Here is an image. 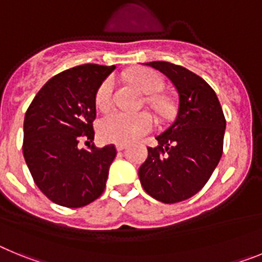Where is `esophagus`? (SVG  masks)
<instances>
[{"mask_svg":"<svg viewBox=\"0 0 262 262\" xmlns=\"http://www.w3.org/2000/svg\"><path fill=\"white\" fill-rule=\"evenodd\" d=\"M115 147H117L118 151H123L124 148H126V144H124V143H118V144L115 145Z\"/></svg>","mask_w":262,"mask_h":262,"instance_id":"34e87169","label":"esophagus"}]
</instances>
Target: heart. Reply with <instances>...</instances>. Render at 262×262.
<instances>
[{"instance_id":"obj_1","label":"heart","mask_w":262,"mask_h":262,"mask_svg":"<svg viewBox=\"0 0 262 262\" xmlns=\"http://www.w3.org/2000/svg\"><path fill=\"white\" fill-rule=\"evenodd\" d=\"M128 78L143 93L152 94L148 101L155 108L161 113L168 111V101L164 97L156 94L163 86V80L156 72L152 69L139 68L131 72ZM113 97H114V81L113 78H106L97 89V107L99 110H107L113 103ZM154 126V117L147 111L131 114V113L115 110L101 119L98 124V133L105 142L129 143L149 133Z\"/></svg>"}]
</instances>
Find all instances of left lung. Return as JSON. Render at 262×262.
Returning <instances> with one entry per match:
<instances>
[{"mask_svg":"<svg viewBox=\"0 0 262 262\" xmlns=\"http://www.w3.org/2000/svg\"><path fill=\"white\" fill-rule=\"evenodd\" d=\"M172 81L178 111L170 127L156 136L139 168L145 191L164 203H177L196 194L209 181L223 154L226 119L216 94L202 77L166 61L147 62Z\"/></svg>","mask_w":262,"mask_h":262,"instance_id":"left-lung-1","label":"left lung"}]
</instances>
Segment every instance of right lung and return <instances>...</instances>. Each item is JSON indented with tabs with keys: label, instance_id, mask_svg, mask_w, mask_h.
<instances>
[{
	"label": "right lung",
	"instance_id": "add662e5",
	"mask_svg": "<svg viewBox=\"0 0 262 262\" xmlns=\"http://www.w3.org/2000/svg\"><path fill=\"white\" fill-rule=\"evenodd\" d=\"M115 66L84 64L53 76L32 99L23 123V156L36 186L48 200L77 209L103 193L108 168L117 156L113 144L94 140L96 93Z\"/></svg>",
	"mask_w": 262,
	"mask_h": 262
}]
</instances>
